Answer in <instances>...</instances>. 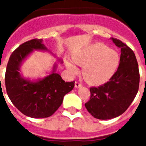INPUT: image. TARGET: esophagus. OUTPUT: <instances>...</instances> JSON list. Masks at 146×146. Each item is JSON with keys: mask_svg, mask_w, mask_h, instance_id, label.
<instances>
[{"mask_svg": "<svg viewBox=\"0 0 146 146\" xmlns=\"http://www.w3.org/2000/svg\"><path fill=\"white\" fill-rule=\"evenodd\" d=\"M82 86V84L80 83L79 82H75V87L76 88H80V87Z\"/></svg>", "mask_w": 146, "mask_h": 146, "instance_id": "obj_1", "label": "esophagus"}]
</instances>
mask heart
<instances>
[{
  "label": "heart",
  "mask_w": 146,
  "mask_h": 146,
  "mask_svg": "<svg viewBox=\"0 0 146 146\" xmlns=\"http://www.w3.org/2000/svg\"><path fill=\"white\" fill-rule=\"evenodd\" d=\"M73 60L77 65L83 66L84 77L95 84L107 82L113 75L119 64L117 52L102 43H95L85 48L76 53ZM74 63H66V67L72 76L79 73V69Z\"/></svg>",
  "instance_id": "obj_1"
}]
</instances>
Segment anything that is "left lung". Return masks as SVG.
<instances>
[{
    "mask_svg": "<svg viewBox=\"0 0 146 146\" xmlns=\"http://www.w3.org/2000/svg\"><path fill=\"white\" fill-rule=\"evenodd\" d=\"M120 48V64L109 81L90 88L91 97L85 104L95 118L108 120L124 113L136 97L139 85V72L135 54L127 44L111 38Z\"/></svg>",
    "mask_w": 146,
    "mask_h": 146,
    "instance_id": "obj_1",
    "label": "left lung"
}]
</instances>
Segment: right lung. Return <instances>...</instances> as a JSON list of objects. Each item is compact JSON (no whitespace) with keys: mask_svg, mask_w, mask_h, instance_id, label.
<instances>
[{"mask_svg":"<svg viewBox=\"0 0 146 146\" xmlns=\"http://www.w3.org/2000/svg\"><path fill=\"white\" fill-rule=\"evenodd\" d=\"M42 50L52 54L43 44L42 39L25 42L12 53L5 74L7 93L20 112L32 118H45L51 116L61 105L64 96L72 91L75 82H65L56 73L57 64L44 78L31 80L20 73L24 60L34 51ZM58 62L63 63L62 60Z\"/></svg>","mask_w":146,"mask_h":146,"instance_id":"right-lung-1","label":"right lung"}]
</instances>
